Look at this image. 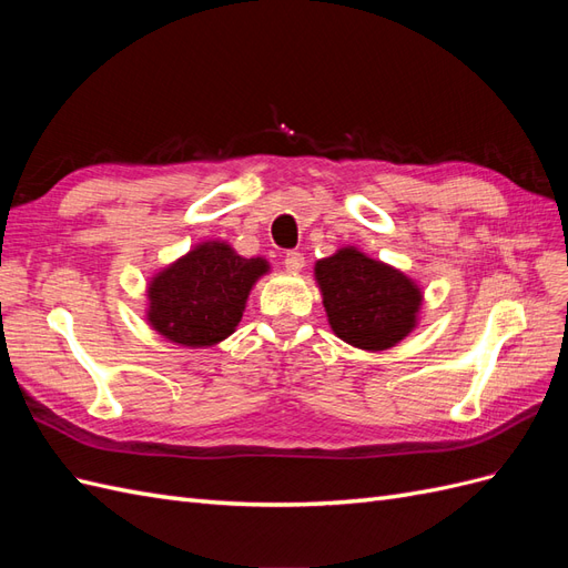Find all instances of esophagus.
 Listing matches in <instances>:
<instances>
[{"label": "esophagus", "instance_id": "obj_1", "mask_svg": "<svg viewBox=\"0 0 568 568\" xmlns=\"http://www.w3.org/2000/svg\"><path fill=\"white\" fill-rule=\"evenodd\" d=\"M303 265H305V255L301 251H288L284 255V267L288 272H298V270H303Z\"/></svg>", "mask_w": 568, "mask_h": 568}]
</instances>
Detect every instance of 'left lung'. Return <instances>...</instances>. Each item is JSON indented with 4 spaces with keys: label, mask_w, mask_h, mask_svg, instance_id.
Listing matches in <instances>:
<instances>
[{
    "label": "left lung",
    "mask_w": 568,
    "mask_h": 568,
    "mask_svg": "<svg viewBox=\"0 0 568 568\" xmlns=\"http://www.w3.org/2000/svg\"><path fill=\"white\" fill-rule=\"evenodd\" d=\"M326 317L338 338L365 351H384L415 326L422 294L403 272L341 248L315 265Z\"/></svg>",
    "instance_id": "8db88e82"
}]
</instances>
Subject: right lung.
I'll return each instance as SVG.
<instances>
[{"instance_id":"add662e5","label":"right lung","mask_w":568,"mask_h":568,"mask_svg":"<svg viewBox=\"0 0 568 568\" xmlns=\"http://www.w3.org/2000/svg\"><path fill=\"white\" fill-rule=\"evenodd\" d=\"M265 270L261 257H242L227 244H201L151 282L149 322L182 346H213L234 332Z\"/></svg>"}]
</instances>
